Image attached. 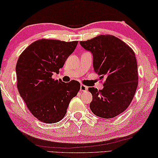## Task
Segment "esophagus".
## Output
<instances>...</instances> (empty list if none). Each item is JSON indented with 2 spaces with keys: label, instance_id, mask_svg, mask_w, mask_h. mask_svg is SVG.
I'll use <instances>...</instances> for the list:
<instances>
[{
  "label": "esophagus",
  "instance_id": "obj_1",
  "mask_svg": "<svg viewBox=\"0 0 158 158\" xmlns=\"http://www.w3.org/2000/svg\"><path fill=\"white\" fill-rule=\"evenodd\" d=\"M87 90V86H85V85H81V89H80V91L81 92H86Z\"/></svg>",
  "mask_w": 158,
  "mask_h": 158
}]
</instances>
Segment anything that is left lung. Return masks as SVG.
I'll use <instances>...</instances> for the list:
<instances>
[{"mask_svg": "<svg viewBox=\"0 0 158 158\" xmlns=\"http://www.w3.org/2000/svg\"><path fill=\"white\" fill-rule=\"evenodd\" d=\"M91 52L93 67L100 80L105 79L103 88L89 87L92 113L103 118H112L124 112L132 101L138 86L136 56L130 46L112 35H101L80 42Z\"/></svg>", "mask_w": 158, "mask_h": 158, "instance_id": "left-lung-1", "label": "left lung"}]
</instances>
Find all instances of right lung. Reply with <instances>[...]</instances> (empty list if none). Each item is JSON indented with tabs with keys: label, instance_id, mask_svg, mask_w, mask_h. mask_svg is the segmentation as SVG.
Wrapping results in <instances>:
<instances>
[{
	"label": "right lung",
	"instance_id": "1",
	"mask_svg": "<svg viewBox=\"0 0 158 158\" xmlns=\"http://www.w3.org/2000/svg\"><path fill=\"white\" fill-rule=\"evenodd\" d=\"M77 43L40 39L31 44L18 59V91L32 115L43 123L62 120L70 102L81 89L76 81L66 83L52 77L59 73Z\"/></svg>",
	"mask_w": 158,
	"mask_h": 158
}]
</instances>
